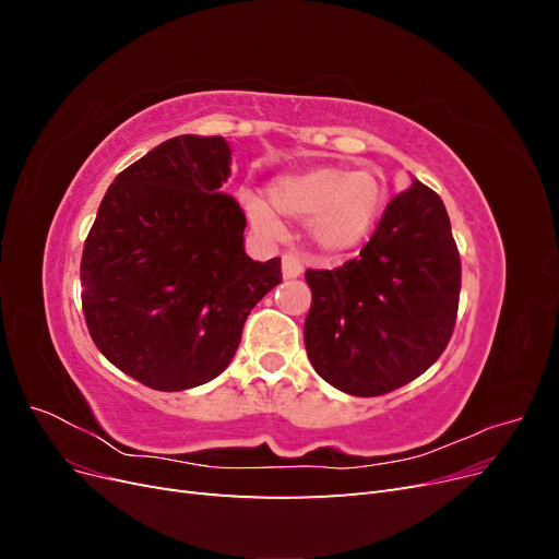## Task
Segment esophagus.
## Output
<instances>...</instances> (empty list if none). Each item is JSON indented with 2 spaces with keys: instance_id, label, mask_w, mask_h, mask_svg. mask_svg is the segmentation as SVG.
Wrapping results in <instances>:
<instances>
[{
  "instance_id": "obj_1",
  "label": "esophagus",
  "mask_w": 559,
  "mask_h": 559,
  "mask_svg": "<svg viewBox=\"0 0 559 559\" xmlns=\"http://www.w3.org/2000/svg\"><path fill=\"white\" fill-rule=\"evenodd\" d=\"M302 275V261L296 253H284L282 257V277L284 280H296Z\"/></svg>"
}]
</instances>
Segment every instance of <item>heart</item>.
Segmentation results:
<instances>
[{
  "label": "heart",
  "mask_w": 559,
  "mask_h": 559,
  "mask_svg": "<svg viewBox=\"0 0 559 559\" xmlns=\"http://www.w3.org/2000/svg\"><path fill=\"white\" fill-rule=\"evenodd\" d=\"M249 226L263 238H280L277 213L306 222L308 240L326 253H345L373 233L384 205V183L370 170L314 167L308 173L282 175L267 183V202L240 193Z\"/></svg>",
  "instance_id": "heart-1"
}]
</instances>
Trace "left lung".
Returning <instances> with one entry per match:
<instances>
[{
    "instance_id": "1",
    "label": "left lung",
    "mask_w": 559,
    "mask_h": 559,
    "mask_svg": "<svg viewBox=\"0 0 559 559\" xmlns=\"http://www.w3.org/2000/svg\"><path fill=\"white\" fill-rule=\"evenodd\" d=\"M312 368L352 396L408 384L441 357L460 306L462 265L443 200L417 181L389 202L359 259L308 270Z\"/></svg>"
}]
</instances>
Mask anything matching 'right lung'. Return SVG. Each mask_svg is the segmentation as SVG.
<instances>
[{
  "label": "right lung",
  "instance_id": "1",
  "mask_svg": "<svg viewBox=\"0 0 559 559\" xmlns=\"http://www.w3.org/2000/svg\"><path fill=\"white\" fill-rule=\"evenodd\" d=\"M228 177L224 138L167 140L114 179L83 247L93 343L158 392L222 376L251 308L282 282L280 259L247 257V218L218 193Z\"/></svg>",
  "mask_w": 559,
  "mask_h": 559
}]
</instances>
